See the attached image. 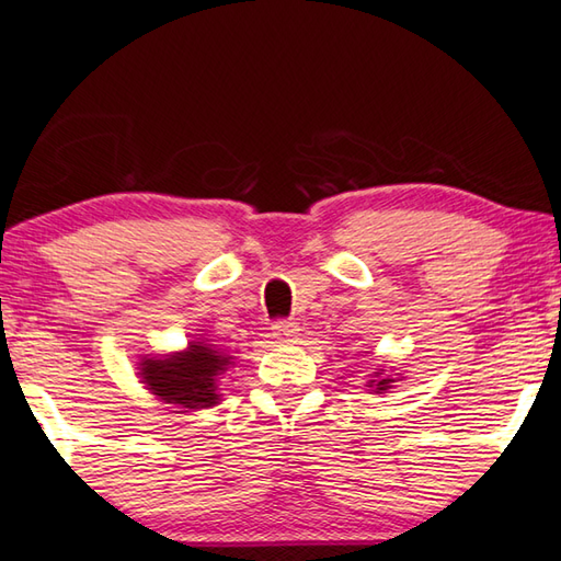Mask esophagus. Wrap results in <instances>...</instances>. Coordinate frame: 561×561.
<instances>
[{"instance_id":"34e87169","label":"esophagus","mask_w":561,"mask_h":561,"mask_svg":"<svg viewBox=\"0 0 561 561\" xmlns=\"http://www.w3.org/2000/svg\"><path fill=\"white\" fill-rule=\"evenodd\" d=\"M272 330H274V332H272L274 340H279L282 344L296 342V340H299V332H301L299 325H296V323H287V320H282V323H277Z\"/></svg>"}]
</instances>
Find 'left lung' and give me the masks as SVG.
I'll return each mask as SVG.
<instances>
[{
    "instance_id": "left-lung-1",
    "label": "left lung",
    "mask_w": 561,
    "mask_h": 561,
    "mask_svg": "<svg viewBox=\"0 0 561 561\" xmlns=\"http://www.w3.org/2000/svg\"><path fill=\"white\" fill-rule=\"evenodd\" d=\"M402 378H404L402 374H392V368H390V374H386V368H376L374 374H368L366 390H371L378 396V392H388Z\"/></svg>"
}]
</instances>
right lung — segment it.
I'll return each mask as SVG.
<instances>
[{
  "mask_svg": "<svg viewBox=\"0 0 561 561\" xmlns=\"http://www.w3.org/2000/svg\"><path fill=\"white\" fill-rule=\"evenodd\" d=\"M233 364L231 352L221 350L207 335H195L185 350L141 354L137 376L157 400L193 412L221 402V376Z\"/></svg>",
  "mask_w": 561,
  "mask_h": 561,
  "instance_id": "add662e5",
  "label": "right lung"
}]
</instances>
